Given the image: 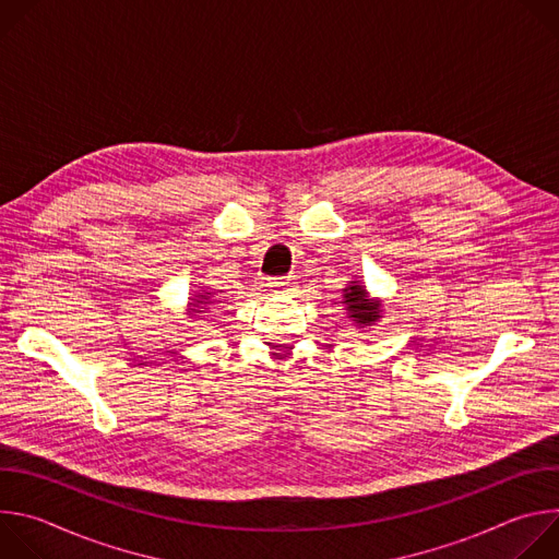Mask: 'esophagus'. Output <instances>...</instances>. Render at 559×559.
<instances>
[{
  "mask_svg": "<svg viewBox=\"0 0 559 559\" xmlns=\"http://www.w3.org/2000/svg\"><path fill=\"white\" fill-rule=\"evenodd\" d=\"M296 283H294V278L292 276H276V278H270V283H267V287L272 289V292H289L292 287H294Z\"/></svg>",
  "mask_w": 559,
  "mask_h": 559,
  "instance_id": "esophagus-1",
  "label": "esophagus"
}]
</instances>
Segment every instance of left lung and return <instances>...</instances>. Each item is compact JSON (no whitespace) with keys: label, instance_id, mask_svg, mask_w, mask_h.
Wrapping results in <instances>:
<instances>
[{"label":"left lung","instance_id":"1","mask_svg":"<svg viewBox=\"0 0 559 559\" xmlns=\"http://www.w3.org/2000/svg\"><path fill=\"white\" fill-rule=\"evenodd\" d=\"M343 302L347 305V313L352 321L360 328L365 325H373L382 311V302L376 300V298H369L367 289L358 283V281H352L345 289H343Z\"/></svg>","mask_w":559,"mask_h":559}]
</instances>
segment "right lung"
Here are the masks:
<instances>
[{
	"label": "right lung",
	"mask_w": 559,
	"mask_h": 559,
	"mask_svg": "<svg viewBox=\"0 0 559 559\" xmlns=\"http://www.w3.org/2000/svg\"><path fill=\"white\" fill-rule=\"evenodd\" d=\"M210 292H205V294H199V298H194V302H190L194 309V313H201V311H205L207 309V305H212V300H210Z\"/></svg>",
	"instance_id": "add662e5"
}]
</instances>
